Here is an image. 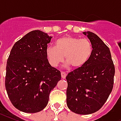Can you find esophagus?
Returning <instances> with one entry per match:
<instances>
[{
	"label": "esophagus",
	"instance_id": "esophagus-1",
	"mask_svg": "<svg viewBox=\"0 0 121 121\" xmlns=\"http://www.w3.org/2000/svg\"><path fill=\"white\" fill-rule=\"evenodd\" d=\"M61 78L63 79L65 78L66 76H67V74H66V73L65 72H61Z\"/></svg>",
	"mask_w": 121,
	"mask_h": 121
}]
</instances>
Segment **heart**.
Listing matches in <instances>:
<instances>
[{
    "label": "heart",
    "instance_id": "b5f03b06",
    "mask_svg": "<svg viewBox=\"0 0 121 121\" xmlns=\"http://www.w3.org/2000/svg\"><path fill=\"white\" fill-rule=\"evenodd\" d=\"M45 53L52 67H57L63 62L65 56L67 65L78 69L86 65L90 59L93 53V45L87 39L67 36L56 40L55 47L48 46Z\"/></svg>",
    "mask_w": 121,
    "mask_h": 121
}]
</instances>
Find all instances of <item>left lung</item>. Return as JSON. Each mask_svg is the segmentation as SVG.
<instances>
[{"mask_svg": "<svg viewBox=\"0 0 121 121\" xmlns=\"http://www.w3.org/2000/svg\"><path fill=\"white\" fill-rule=\"evenodd\" d=\"M93 45L89 61L67 74V105L75 113L88 115L101 108L111 93L115 67L109 48L95 34L83 32Z\"/></svg>", "mask_w": 121, "mask_h": 121, "instance_id": "obj_1", "label": "left lung"}]
</instances>
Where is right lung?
I'll list each match as a JSON object with an SVG mask.
<instances>
[{"mask_svg": "<svg viewBox=\"0 0 121 121\" xmlns=\"http://www.w3.org/2000/svg\"><path fill=\"white\" fill-rule=\"evenodd\" d=\"M52 37L33 30L15 43L7 61L5 86L12 104L25 113L47 106L61 73L50 65L45 50Z\"/></svg>", "mask_w": 121, "mask_h": 121, "instance_id": "right-lung-1", "label": "right lung"}]
</instances>
